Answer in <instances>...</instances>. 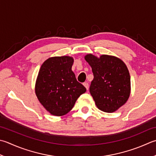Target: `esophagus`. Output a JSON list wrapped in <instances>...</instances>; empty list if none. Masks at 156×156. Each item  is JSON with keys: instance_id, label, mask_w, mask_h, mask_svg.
Here are the masks:
<instances>
[{"instance_id": "1", "label": "esophagus", "mask_w": 156, "mask_h": 156, "mask_svg": "<svg viewBox=\"0 0 156 156\" xmlns=\"http://www.w3.org/2000/svg\"><path fill=\"white\" fill-rule=\"evenodd\" d=\"M83 85L84 86V87L87 88V90L88 89V82H84V83L83 84Z\"/></svg>"}]
</instances>
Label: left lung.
Here are the masks:
<instances>
[{
  "instance_id": "1",
  "label": "left lung",
  "mask_w": 156,
  "mask_h": 156,
  "mask_svg": "<svg viewBox=\"0 0 156 156\" xmlns=\"http://www.w3.org/2000/svg\"><path fill=\"white\" fill-rule=\"evenodd\" d=\"M84 59L92 68L94 78L90 93L98 109L114 112L124 105L130 94V76L126 64L117 57L87 54Z\"/></svg>"
}]
</instances>
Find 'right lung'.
I'll return each instance as SVG.
<instances>
[{
  "mask_svg": "<svg viewBox=\"0 0 156 156\" xmlns=\"http://www.w3.org/2000/svg\"><path fill=\"white\" fill-rule=\"evenodd\" d=\"M73 57H52L42 63L35 84L36 95L51 115L62 116L71 110L86 88L76 80Z\"/></svg>",
  "mask_w": 156,
  "mask_h": 156,
  "instance_id": "right-lung-1",
  "label": "right lung"
}]
</instances>
